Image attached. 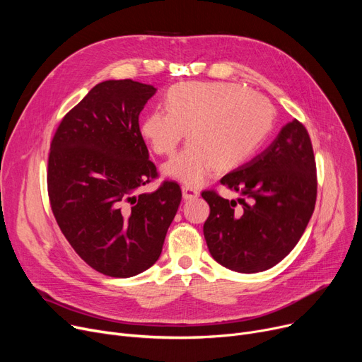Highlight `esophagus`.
<instances>
[{
    "instance_id": "esophagus-1",
    "label": "esophagus",
    "mask_w": 362,
    "mask_h": 362,
    "mask_svg": "<svg viewBox=\"0 0 362 362\" xmlns=\"http://www.w3.org/2000/svg\"><path fill=\"white\" fill-rule=\"evenodd\" d=\"M182 194L185 199H195L199 197V191L191 186H182Z\"/></svg>"
}]
</instances>
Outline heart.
Wrapping results in <instances>:
<instances>
[{"instance_id": "1", "label": "heart", "mask_w": 362, "mask_h": 362, "mask_svg": "<svg viewBox=\"0 0 362 362\" xmlns=\"http://www.w3.org/2000/svg\"><path fill=\"white\" fill-rule=\"evenodd\" d=\"M165 108L146 114L141 136L156 154L168 156L187 129L191 141L163 165V173L191 186L202 185L216 165L230 170L243 163L274 120L267 100L229 83H177L165 95Z\"/></svg>"}]
</instances>
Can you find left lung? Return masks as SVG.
Segmentation results:
<instances>
[{"label": "left lung", "instance_id": "obj_1", "mask_svg": "<svg viewBox=\"0 0 362 362\" xmlns=\"http://www.w3.org/2000/svg\"><path fill=\"white\" fill-rule=\"evenodd\" d=\"M240 198L202 192L210 205L204 236L211 257L238 273L265 272L286 257L313 216L317 175L307 129L283 126L269 148L221 177Z\"/></svg>", "mask_w": 362, "mask_h": 362}]
</instances>
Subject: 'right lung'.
<instances>
[{
	"label": "right lung",
	"mask_w": 362,
	"mask_h": 362,
	"mask_svg": "<svg viewBox=\"0 0 362 362\" xmlns=\"http://www.w3.org/2000/svg\"><path fill=\"white\" fill-rule=\"evenodd\" d=\"M157 92L152 85L105 81L93 86L57 129L48 158L54 217L73 250L97 272L133 277L160 258L182 191L157 177L139 132V114Z\"/></svg>",
	"instance_id": "add662e5"
}]
</instances>
